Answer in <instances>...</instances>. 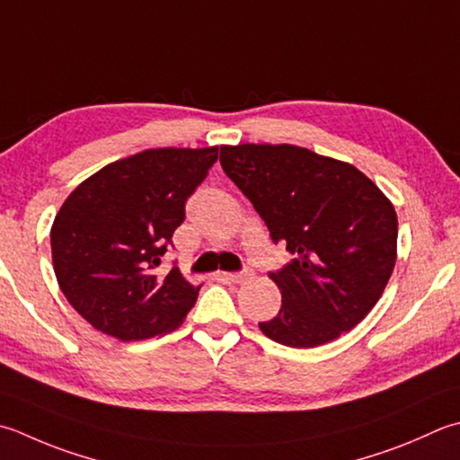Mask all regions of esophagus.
I'll return each instance as SVG.
<instances>
[{
    "label": "esophagus",
    "instance_id": "obj_1",
    "mask_svg": "<svg viewBox=\"0 0 460 460\" xmlns=\"http://www.w3.org/2000/svg\"><path fill=\"white\" fill-rule=\"evenodd\" d=\"M253 277L251 271H239V273H223V279H227L231 283H243V281H249V279Z\"/></svg>",
    "mask_w": 460,
    "mask_h": 460
}]
</instances>
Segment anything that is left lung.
<instances>
[{
    "mask_svg": "<svg viewBox=\"0 0 460 460\" xmlns=\"http://www.w3.org/2000/svg\"><path fill=\"white\" fill-rule=\"evenodd\" d=\"M221 167L293 261L269 273L281 309L259 323L293 349L325 345L361 323L397 261V213L371 179L296 146H221Z\"/></svg>",
    "mask_w": 460,
    "mask_h": 460,
    "instance_id": "8db88e82",
    "label": "left lung"
}]
</instances>
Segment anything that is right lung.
<instances>
[{
	"label": "right lung",
	"mask_w": 460,
	"mask_h": 460,
	"mask_svg": "<svg viewBox=\"0 0 460 460\" xmlns=\"http://www.w3.org/2000/svg\"><path fill=\"white\" fill-rule=\"evenodd\" d=\"M219 147L147 149L85 179L51 227V257L63 295L97 331L146 341L173 331L199 287L177 267L157 273Z\"/></svg>",
	"instance_id": "right-lung-1"
}]
</instances>
